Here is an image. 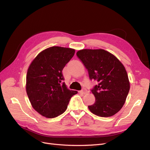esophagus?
<instances>
[{
	"label": "esophagus",
	"mask_w": 150,
	"mask_h": 150,
	"mask_svg": "<svg viewBox=\"0 0 150 150\" xmlns=\"http://www.w3.org/2000/svg\"><path fill=\"white\" fill-rule=\"evenodd\" d=\"M79 93H81V94H86V93H87V91H86V89H82L81 91H80Z\"/></svg>",
	"instance_id": "obj_1"
}]
</instances>
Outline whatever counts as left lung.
Returning a JSON list of instances; mask_svg holds the SVG:
<instances>
[{
  "instance_id": "1",
  "label": "left lung",
  "mask_w": 150,
  "mask_h": 150,
  "mask_svg": "<svg viewBox=\"0 0 150 150\" xmlns=\"http://www.w3.org/2000/svg\"><path fill=\"white\" fill-rule=\"evenodd\" d=\"M76 55L87 69L89 79L97 81L91 89L96 101L88 106L89 110L101 117L115 115L123 106L130 88L124 66L103 49H83Z\"/></svg>"
}]
</instances>
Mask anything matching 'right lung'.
<instances>
[{"label": "right lung", "mask_w": 150, "mask_h": 150, "mask_svg": "<svg viewBox=\"0 0 150 150\" xmlns=\"http://www.w3.org/2000/svg\"><path fill=\"white\" fill-rule=\"evenodd\" d=\"M75 50L53 46L40 52L30 64L26 77V92L34 110L48 118L61 115L76 91L68 89L62 71Z\"/></svg>", "instance_id": "right-lung-1"}]
</instances>
